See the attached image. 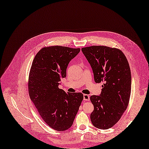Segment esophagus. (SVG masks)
Returning <instances> with one entry per match:
<instances>
[{
  "label": "esophagus",
  "mask_w": 149,
  "mask_h": 149,
  "mask_svg": "<svg viewBox=\"0 0 149 149\" xmlns=\"http://www.w3.org/2000/svg\"><path fill=\"white\" fill-rule=\"evenodd\" d=\"M83 100L87 101V100H89V96L88 94H84L83 95Z\"/></svg>",
  "instance_id": "obj_1"
}]
</instances>
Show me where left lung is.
Instances as JSON below:
<instances>
[{"label":"left lung","mask_w":149,"mask_h":149,"mask_svg":"<svg viewBox=\"0 0 149 149\" xmlns=\"http://www.w3.org/2000/svg\"><path fill=\"white\" fill-rule=\"evenodd\" d=\"M81 50L92 68L95 82L103 83L101 94L90 97L94 107L90 118L94 127L105 130L119 121L128 107L130 68L126 56L118 49L93 46Z\"/></svg>","instance_id":"left-lung-1"}]
</instances>
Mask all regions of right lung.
I'll return each mask as SVG.
<instances>
[{
    "mask_svg": "<svg viewBox=\"0 0 149 149\" xmlns=\"http://www.w3.org/2000/svg\"><path fill=\"white\" fill-rule=\"evenodd\" d=\"M80 51L59 46L43 47L35 56L30 70V99L45 123L57 131L72 125L83 99L82 93H66L58 88L61 79L66 77L69 62Z\"/></svg>",
    "mask_w": 149,
    "mask_h": 149,
    "instance_id": "obj_1",
    "label": "right lung"
}]
</instances>
